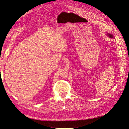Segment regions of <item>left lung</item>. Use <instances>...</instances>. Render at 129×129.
Instances as JSON below:
<instances>
[{"label":"left lung","instance_id":"1","mask_svg":"<svg viewBox=\"0 0 129 129\" xmlns=\"http://www.w3.org/2000/svg\"><path fill=\"white\" fill-rule=\"evenodd\" d=\"M107 35H108V36L109 37L113 38V36L112 35H111V33H107Z\"/></svg>","mask_w":129,"mask_h":129}]
</instances>
